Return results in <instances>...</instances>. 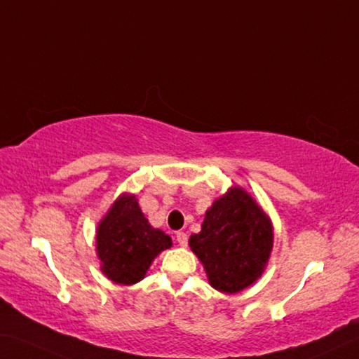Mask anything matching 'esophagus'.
<instances>
[{"label":"esophagus","mask_w":359,"mask_h":359,"mask_svg":"<svg viewBox=\"0 0 359 359\" xmlns=\"http://www.w3.org/2000/svg\"><path fill=\"white\" fill-rule=\"evenodd\" d=\"M176 241H178L181 248L187 246V235L184 233V231H178V233H176Z\"/></svg>","instance_id":"esophagus-1"}]
</instances>
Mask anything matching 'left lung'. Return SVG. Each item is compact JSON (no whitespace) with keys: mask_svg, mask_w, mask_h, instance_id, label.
<instances>
[{"mask_svg":"<svg viewBox=\"0 0 359 359\" xmlns=\"http://www.w3.org/2000/svg\"><path fill=\"white\" fill-rule=\"evenodd\" d=\"M274 243V227L262 205L240 186H231L205 212L202 230L189 248L202 262L210 285L233 294L255 284L265 273Z\"/></svg>","mask_w":359,"mask_h":359,"instance_id":"left-lung-1","label":"left lung"}]
</instances>
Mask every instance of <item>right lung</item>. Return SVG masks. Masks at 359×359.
<instances>
[{"label": "right lung", "instance_id": "add662e5", "mask_svg": "<svg viewBox=\"0 0 359 359\" xmlns=\"http://www.w3.org/2000/svg\"><path fill=\"white\" fill-rule=\"evenodd\" d=\"M172 246V238L161 229H154L144 217L135 194L123 192L96 229L100 271L113 284L140 282L156 257Z\"/></svg>", "mask_w": 359, "mask_h": 359}]
</instances>
